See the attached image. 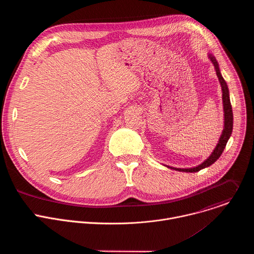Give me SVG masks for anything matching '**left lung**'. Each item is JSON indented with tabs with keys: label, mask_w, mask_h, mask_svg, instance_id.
<instances>
[{
	"label": "left lung",
	"mask_w": 254,
	"mask_h": 254,
	"mask_svg": "<svg viewBox=\"0 0 254 254\" xmlns=\"http://www.w3.org/2000/svg\"><path fill=\"white\" fill-rule=\"evenodd\" d=\"M212 63L214 64L215 70H216V74L218 76V79L220 81L221 87H222V99H223V106H224V129L223 132L220 136L219 142L217 144L214 152L212 153V155L204 162L202 163L200 166L196 167V168H192V169H176V168H171L177 171H182V172H190V173H195L198 172L206 167L211 166L212 164H214L217 160L220 158V156L222 155L225 147H226V143L232 133V128H233V113H232V106H231V102H230V98H229V90H228V86L224 80V78L222 77L221 73H220V70H219V66L218 63H217L216 59L214 56L209 55Z\"/></svg>",
	"instance_id": "8db88e82"
}]
</instances>
